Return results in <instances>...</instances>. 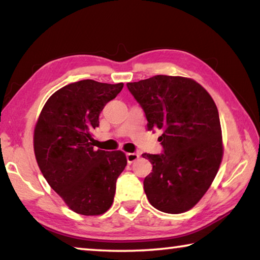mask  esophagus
Instances as JSON below:
<instances>
[{"instance_id": "esophagus-1", "label": "esophagus", "mask_w": 260, "mask_h": 260, "mask_svg": "<svg viewBox=\"0 0 260 260\" xmlns=\"http://www.w3.org/2000/svg\"><path fill=\"white\" fill-rule=\"evenodd\" d=\"M139 157H140V156L138 155V153H135V152H128V153H126L127 161H128L129 164H132V162H134L135 160H138Z\"/></svg>"}]
</instances>
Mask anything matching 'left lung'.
Wrapping results in <instances>:
<instances>
[{"label":"left lung","instance_id":"obj_1","mask_svg":"<svg viewBox=\"0 0 260 260\" xmlns=\"http://www.w3.org/2000/svg\"><path fill=\"white\" fill-rule=\"evenodd\" d=\"M127 87L146 112L148 131H162L164 153L142 155L152 165L143 181L148 201L161 212H186L205 195L221 164L217 105L190 78L155 76Z\"/></svg>","mask_w":260,"mask_h":260}]
</instances>
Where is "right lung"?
Segmentation results:
<instances>
[{
  "instance_id": "right-lung-1",
  "label": "right lung",
  "mask_w": 260,
  "mask_h": 260,
  "mask_svg": "<svg viewBox=\"0 0 260 260\" xmlns=\"http://www.w3.org/2000/svg\"><path fill=\"white\" fill-rule=\"evenodd\" d=\"M124 83L81 80L60 88L42 108L33 146L39 169L70 209L100 215L110 209L116 181L127 165L125 152L94 149L93 131L109 101Z\"/></svg>"
}]
</instances>
